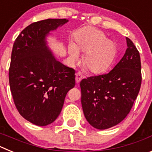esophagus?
Returning <instances> with one entry per match:
<instances>
[{
    "label": "esophagus",
    "mask_w": 152,
    "mask_h": 152,
    "mask_svg": "<svg viewBox=\"0 0 152 152\" xmlns=\"http://www.w3.org/2000/svg\"><path fill=\"white\" fill-rule=\"evenodd\" d=\"M83 78H84V77H83V75H81L80 72L76 73V77H75V79H76V83H77V84H78Z\"/></svg>",
    "instance_id": "34e87169"
}]
</instances>
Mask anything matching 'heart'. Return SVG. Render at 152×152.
Masks as SVG:
<instances>
[{
  "mask_svg": "<svg viewBox=\"0 0 152 152\" xmlns=\"http://www.w3.org/2000/svg\"><path fill=\"white\" fill-rule=\"evenodd\" d=\"M76 45H68L69 58L72 63H77L80 58V51L85 52L84 64L92 73L104 72L113 60L116 45L110 39H106L102 32L93 28H87L76 34Z\"/></svg>",
  "mask_w": 152,
  "mask_h": 152,
  "instance_id": "1",
  "label": "heart"
}]
</instances>
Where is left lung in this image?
Instances as JSON below:
<instances>
[{
  "mask_svg": "<svg viewBox=\"0 0 152 152\" xmlns=\"http://www.w3.org/2000/svg\"><path fill=\"white\" fill-rule=\"evenodd\" d=\"M121 60L107 74L83 79L81 104L88 123L97 129L119 124L131 110L142 83L139 51L129 38Z\"/></svg>",
  "mask_w": 152,
  "mask_h": 152,
  "instance_id": "left-lung-1",
  "label": "left lung"
}]
</instances>
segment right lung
I'll return each instance as SVG.
<instances>
[{
  "label": "right lung",
  "instance_id": "add662e5",
  "mask_svg": "<svg viewBox=\"0 0 152 152\" xmlns=\"http://www.w3.org/2000/svg\"><path fill=\"white\" fill-rule=\"evenodd\" d=\"M68 22L66 19L35 22L13 43L10 91L20 114L36 126H47L57 119L67 93L75 85V70L57 61L46 40L51 31Z\"/></svg>",
  "mask_w": 152,
  "mask_h": 152
}]
</instances>
